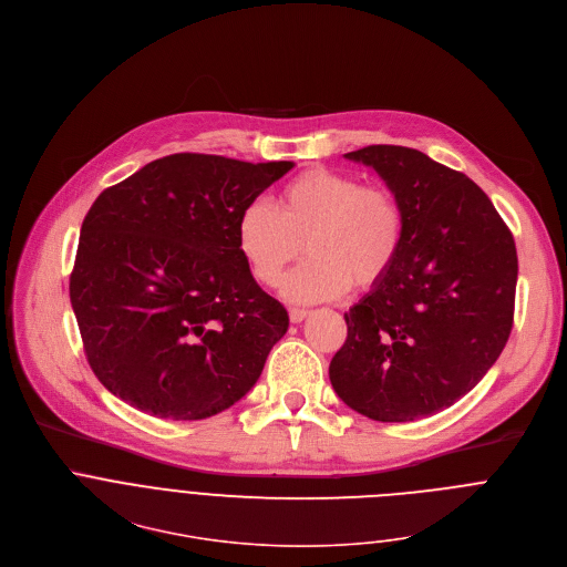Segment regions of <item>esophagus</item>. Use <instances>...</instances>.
<instances>
[{
  "label": "esophagus",
  "mask_w": 567,
  "mask_h": 567,
  "mask_svg": "<svg viewBox=\"0 0 567 567\" xmlns=\"http://www.w3.org/2000/svg\"><path fill=\"white\" fill-rule=\"evenodd\" d=\"M309 316V311L307 309H289V318H291V322H302L305 318Z\"/></svg>",
  "instance_id": "esophagus-1"
}]
</instances>
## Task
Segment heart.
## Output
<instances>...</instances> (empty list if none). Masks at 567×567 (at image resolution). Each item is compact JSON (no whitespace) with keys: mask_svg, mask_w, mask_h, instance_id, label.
Masks as SVG:
<instances>
[{"mask_svg":"<svg viewBox=\"0 0 567 567\" xmlns=\"http://www.w3.org/2000/svg\"><path fill=\"white\" fill-rule=\"evenodd\" d=\"M236 245L256 282L278 285L305 247L309 260L282 280L291 302H322L379 289L405 245V212L388 186L309 168L280 194V212L256 198L236 220Z\"/></svg>","mask_w":567,"mask_h":567,"instance_id":"heart-1","label":"heart"}]
</instances>
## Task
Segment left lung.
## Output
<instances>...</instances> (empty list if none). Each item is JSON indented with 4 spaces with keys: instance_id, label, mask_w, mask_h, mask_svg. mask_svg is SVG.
Instances as JSON below:
<instances>
[{
    "instance_id": "obj_1",
    "label": "left lung",
    "mask_w": 567,
    "mask_h": 567,
    "mask_svg": "<svg viewBox=\"0 0 567 567\" xmlns=\"http://www.w3.org/2000/svg\"><path fill=\"white\" fill-rule=\"evenodd\" d=\"M344 157L401 200L405 245L392 276L344 313L329 381L371 421L427 419L476 388L509 338L514 238L478 184L416 148L371 144Z\"/></svg>"
}]
</instances>
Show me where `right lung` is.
Listing matches in <instances>:
<instances>
[{"label": "right lung", "instance_id": "add662e5", "mask_svg": "<svg viewBox=\"0 0 567 567\" xmlns=\"http://www.w3.org/2000/svg\"><path fill=\"white\" fill-rule=\"evenodd\" d=\"M289 168L173 153L97 196L69 291L111 394L155 419L200 421L256 385L289 316L254 280L236 220Z\"/></svg>", "mask_w": 567, "mask_h": 567}]
</instances>
